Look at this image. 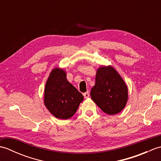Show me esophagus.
I'll return each instance as SVG.
<instances>
[{
  "mask_svg": "<svg viewBox=\"0 0 161 161\" xmlns=\"http://www.w3.org/2000/svg\"><path fill=\"white\" fill-rule=\"evenodd\" d=\"M84 97L85 98H88L89 97V93H88V91H87V92H86V93H84Z\"/></svg>",
  "mask_w": 161,
  "mask_h": 161,
  "instance_id": "obj_1",
  "label": "esophagus"
}]
</instances>
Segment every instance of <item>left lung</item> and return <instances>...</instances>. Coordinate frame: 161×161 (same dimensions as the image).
<instances>
[{"label": "left lung", "instance_id": "left-lung-1", "mask_svg": "<svg viewBox=\"0 0 161 161\" xmlns=\"http://www.w3.org/2000/svg\"><path fill=\"white\" fill-rule=\"evenodd\" d=\"M91 97L102 111L115 115L125 107L127 102V86L114 67L102 66L97 70Z\"/></svg>", "mask_w": 161, "mask_h": 161}]
</instances>
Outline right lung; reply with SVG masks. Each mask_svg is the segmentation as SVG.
Segmentation results:
<instances>
[{"label": "right lung", "mask_w": 161, "mask_h": 161, "mask_svg": "<svg viewBox=\"0 0 161 161\" xmlns=\"http://www.w3.org/2000/svg\"><path fill=\"white\" fill-rule=\"evenodd\" d=\"M83 100L82 94L67 80L65 70L54 68L44 91V104L50 114L59 119H69Z\"/></svg>", "instance_id": "add662e5"}]
</instances>
